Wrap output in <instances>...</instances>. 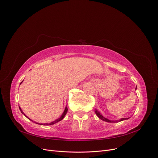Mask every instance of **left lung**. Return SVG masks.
I'll return each mask as SVG.
<instances>
[{
  "mask_svg": "<svg viewBox=\"0 0 158 158\" xmlns=\"http://www.w3.org/2000/svg\"><path fill=\"white\" fill-rule=\"evenodd\" d=\"M95 114H97V116L101 119V120L103 121H106V122H107V123H118V122H120V121H124V120H127V119L130 118V117H127V118H121V119H118V120H114V121H111L109 120V119L106 118L105 117H103L102 114L100 113V112L98 111V109H95Z\"/></svg>",
  "mask_w": 158,
  "mask_h": 158,
  "instance_id": "left-lung-1",
  "label": "left lung"
}]
</instances>
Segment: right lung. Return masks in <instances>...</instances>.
Instances as JSON below:
<instances>
[{"mask_svg": "<svg viewBox=\"0 0 158 158\" xmlns=\"http://www.w3.org/2000/svg\"><path fill=\"white\" fill-rule=\"evenodd\" d=\"M21 83H22V82H21ZM19 109H20V111H21V113H22V114H24V115L28 118V119H30V121H32L31 119H30V118H28L26 114H24V113L23 112V111L22 110V109L19 107ZM67 111H68V109H67V107H65V109H64V112L63 113V114H61V116H60V118H57L56 120H55V121H52V122H51V123H45V124H42V123H37V124H38V125H54V124H55V123H58V122H59V121H60L62 119H63L64 117V116L66 115V113H67Z\"/></svg>", "mask_w": 158, "mask_h": 158, "instance_id": "obj_1", "label": "right lung"}]
</instances>
